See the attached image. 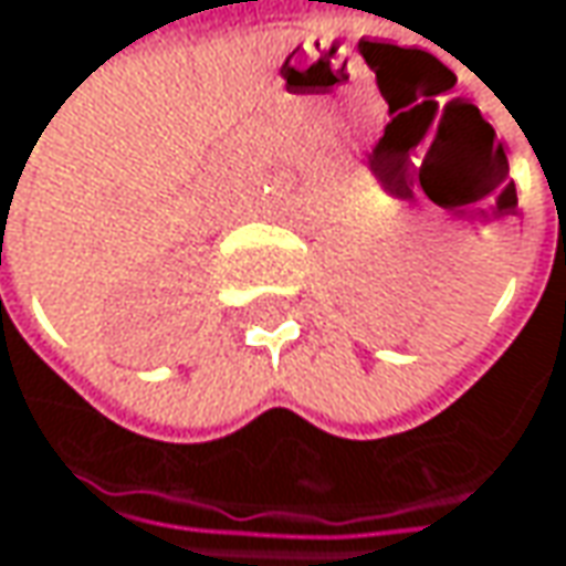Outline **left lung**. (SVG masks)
Instances as JSON below:
<instances>
[{
	"mask_svg": "<svg viewBox=\"0 0 566 566\" xmlns=\"http://www.w3.org/2000/svg\"><path fill=\"white\" fill-rule=\"evenodd\" d=\"M513 200H516V197H513Z\"/></svg>",
	"mask_w": 566,
	"mask_h": 566,
	"instance_id": "obj_1",
	"label": "left lung"
}]
</instances>
